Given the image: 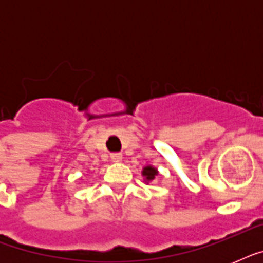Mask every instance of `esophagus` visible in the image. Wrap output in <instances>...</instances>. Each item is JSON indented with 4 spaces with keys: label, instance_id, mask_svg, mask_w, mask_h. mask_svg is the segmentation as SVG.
<instances>
[{
    "label": "esophagus",
    "instance_id": "1",
    "mask_svg": "<svg viewBox=\"0 0 263 263\" xmlns=\"http://www.w3.org/2000/svg\"><path fill=\"white\" fill-rule=\"evenodd\" d=\"M110 158H111V161H113V162H116V164L123 161V156H121L120 153H113V154L110 156Z\"/></svg>",
    "mask_w": 263,
    "mask_h": 263
}]
</instances>
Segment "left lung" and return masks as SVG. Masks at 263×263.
Segmentation results:
<instances>
[{
  "label": "left lung",
  "instance_id": "obj_1",
  "mask_svg": "<svg viewBox=\"0 0 263 263\" xmlns=\"http://www.w3.org/2000/svg\"><path fill=\"white\" fill-rule=\"evenodd\" d=\"M158 175V169L156 166H153V165H147V166H144L142 169V176L144 177V183H152L156 179V176Z\"/></svg>",
  "mask_w": 263,
  "mask_h": 263
}]
</instances>
